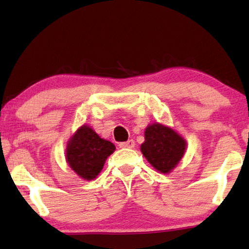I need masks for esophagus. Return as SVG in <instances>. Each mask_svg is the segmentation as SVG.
<instances>
[{
	"mask_svg": "<svg viewBox=\"0 0 249 249\" xmlns=\"http://www.w3.org/2000/svg\"><path fill=\"white\" fill-rule=\"evenodd\" d=\"M119 146H120V147H122V148H134L135 147V142L132 141V139H130V141H128V142H121V144Z\"/></svg>",
	"mask_w": 249,
	"mask_h": 249,
	"instance_id": "34e87169",
	"label": "esophagus"
}]
</instances>
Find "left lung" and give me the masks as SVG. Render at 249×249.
<instances>
[{
	"mask_svg": "<svg viewBox=\"0 0 249 249\" xmlns=\"http://www.w3.org/2000/svg\"><path fill=\"white\" fill-rule=\"evenodd\" d=\"M187 142L172 128L159 122L145 129V142L141 151L153 168L161 173H170L183 158Z\"/></svg>",
	"mask_w": 249,
	"mask_h": 249,
	"instance_id": "1",
	"label": "left lung"
}]
</instances>
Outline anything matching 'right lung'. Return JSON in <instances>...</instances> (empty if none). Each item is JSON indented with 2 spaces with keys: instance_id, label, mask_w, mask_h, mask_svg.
Segmentation results:
<instances>
[{
  "instance_id": "obj_1",
  "label": "right lung",
  "mask_w": 249,
  "mask_h": 249,
  "mask_svg": "<svg viewBox=\"0 0 249 249\" xmlns=\"http://www.w3.org/2000/svg\"><path fill=\"white\" fill-rule=\"evenodd\" d=\"M115 146L101 138L89 125L83 124L67 142L66 160L71 170L84 180H94Z\"/></svg>"
}]
</instances>
